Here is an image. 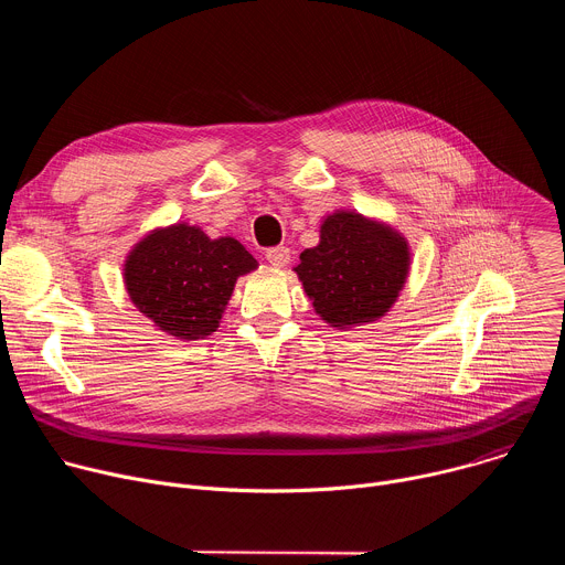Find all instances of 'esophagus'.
Masks as SVG:
<instances>
[{"mask_svg":"<svg viewBox=\"0 0 565 565\" xmlns=\"http://www.w3.org/2000/svg\"><path fill=\"white\" fill-rule=\"evenodd\" d=\"M266 259L270 266L275 268H286L290 264V250L286 246H275V248H268L266 250Z\"/></svg>","mask_w":565,"mask_h":565,"instance_id":"1","label":"esophagus"}]
</instances>
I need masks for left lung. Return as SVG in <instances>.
<instances>
[{
	"label": "left lung",
	"mask_w": 565,
	"mask_h": 565,
	"mask_svg": "<svg viewBox=\"0 0 565 565\" xmlns=\"http://www.w3.org/2000/svg\"><path fill=\"white\" fill-rule=\"evenodd\" d=\"M306 295L331 327L375 321L395 301L409 275L407 241L355 212H335L319 230V246L295 268Z\"/></svg>",
	"instance_id": "8db88e82"
}]
</instances>
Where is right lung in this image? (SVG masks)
Masks as SVG:
<instances>
[{
    "instance_id": "right-lung-1",
    "label": "right lung",
    "mask_w": 565,
    "mask_h": 565,
    "mask_svg": "<svg viewBox=\"0 0 565 565\" xmlns=\"http://www.w3.org/2000/svg\"><path fill=\"white\" fill-rule=\"evenodd\" d=\"M255 268L257 259L236 238H210L196 225L177 223L136 244L125 262V286L160 331L203 340L218 329L236 277Z\"/></svg>"
}]
</instances>
